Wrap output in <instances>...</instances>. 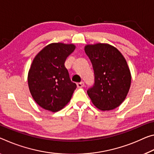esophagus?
I'll return each instance as SVG.
<instances>
[{"mask_svg":"<svg viewBox=\"0 0 154 154\" xmlns=\"http://www.w3.org/2000/svg\"><path fill=\"white\" fill-rule=\"evenodd\" d=\"M77 86L78 88H80L84 87V82H79V83H77Z\"/></svg>","mask_w":154,"mask_h":154,"instance_id":"34e87169","label":"esophagus"}]
</instances>
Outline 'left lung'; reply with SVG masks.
<instances>
[{
	"instance_id": "8db88e82",
	"label": "left lung",
	"mask_w": 154,
	"mask_h": 154,
	"mask_svg": "<svg viewBox=\"0 0 154 154\" xmlns=\"http://www.w3.org/2000/svg\"><path fill=\"white\" fill-rule=\"evenodd\" d=\"M84 50L94 74V84L87 90L88 94L101 110L115 109L126 98L131 85V73L125 57L108 44L88 45Z\"/></svg>"
}]
</instances>
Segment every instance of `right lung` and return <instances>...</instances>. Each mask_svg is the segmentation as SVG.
Here are the masks:
<instances>
[{
  "mask_svg": "<svg viewBox=\"0 0 154 154\" xmlns=\"http://www.w3.org/2000/svg\"><path fill=\"white\" fill-rule=\"evenodd\" d=\"M75 49L72 44L52 43L33 59L28 73V85L34 101L41 108L55 112L71 99L77 85L70 80L64 63Z\"/></svg>",
  "mask_w": 154,
  "mask_h": 154,
  "instance_id": "obj_1",
  "label": "right lung"
}]
</instances>
